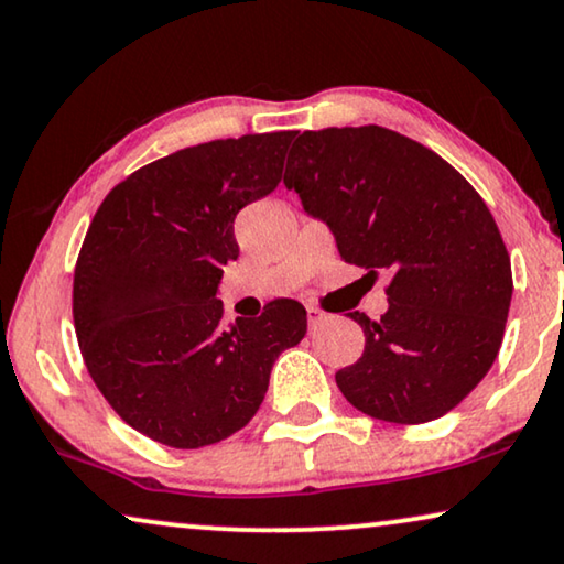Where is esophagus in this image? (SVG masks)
Segmentation results:
<instances>
[{
  "instance_id": "34e87169",
  "label": "esophagus",
  "mask_w": 564,
  "mask_h": 564,
  "mask_svg": "<svg viewBox=\"0 0 564 564\" xmlns=\"http://www.w3.org/2000/svg\"><path fill=\"white\" fill-rule=\"evenodd\" d=\"M306 314H310V327H317L319 322L325 319V312H322L317 304H306Z\"/></svg>"
}]
</instances>
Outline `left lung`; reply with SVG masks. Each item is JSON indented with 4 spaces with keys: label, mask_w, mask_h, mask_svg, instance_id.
Segmentation results:
<instances>
[{
    "label": "left lung",
    "mask_w": 564,
    "mask_h": 564,
    "mask_svg": "<svg viewBox=\"0 0 564 564\" xmlns=\"http://www.w3.org/2000/svg\"><path fill=\"white\" fill-rule=\"evenodd\" d=\"M283 185L340 258L389 273L381 319L352 312L366 348L335 373L352 408L417 425L454 410L498 358L510 254L479 193L446 160L381 126L299 133Z\"/></svg>",
    "instance_id": "left-lung-1"
}]
</instances>
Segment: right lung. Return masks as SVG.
<instances>
[{
  "mask_svg": "<svg viewBox=\"0 0 564 564\" xmlns=\"http://www.w3.org/2000/svg\"><path fill=\"white\" fill-rule=\"evenodd\" d=\"M294 131L180 149L105 195L74 268V329L95 387L120 420L172 448L219 444L254 417L278 352L306 310L275 299L224 322L221 265L235 216L281 183Z\"/></svg>",
  "mask_w": 564,
  "mask_h": 564,
  "instance_id": "right-lung-1",
  "label": "right lung"
}]
</instances>
